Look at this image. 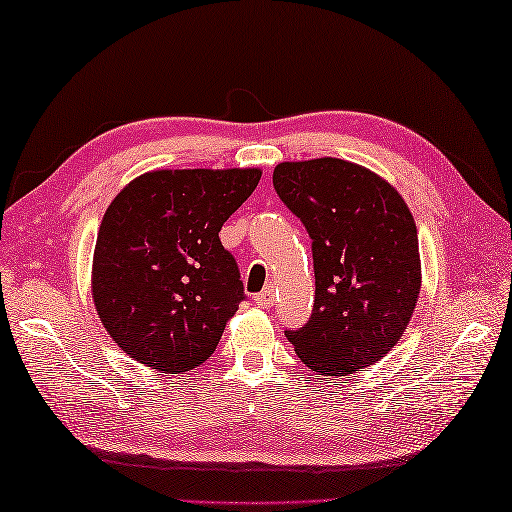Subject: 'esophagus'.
I'll return each mask as SVG.
<instances>
[{"instance_id": "1", "label": "esophagus", "mask_w": 512, "mask_h": 512, "mask_svg": "<svg viewBox=\"0 0 512 512\" xmlns=\"http://www.w3.org/2000/svg\"><path fill=\"white\" fill-rule=\"evenodd\" d=\"M254 301H256L258 308L270 310L274 306V290H272V285H270V288H265L261 294H256Z\"/></svg>"}]
</instances>
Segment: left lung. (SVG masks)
Masks as SVG:
<instances>
[{"instance_id":"obj_1","label":"left lung","mask_w":512,"mask_h":512,"mask_svg":"<svg viewBox=\"0 0 512 512\" xmlns=\"http://www.w3.org/2000/svg\"><path fill=\"white\" fill-rule=\"evenodd\" d=\"M274 188L312 238L315 306L285 335L321 378L351 375L400 342L420 294L414 215L387 179L351 161H283Z\"/></svg>"}]
</instances>
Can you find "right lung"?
<instances>
[{"instance_id": "right-lung-1", "label": "right lung", "mask_w": 512, "mask_h": 512, "mask_svg": "<svg viewBox=\"0 0 512 512\" xmlns=\"http://www.w3.org/2000/svg\"><path fill=\"white\" fill-rule=\"evenodd\" d=\"M261 168L152 170L123 188L98 229L92 297L125 355L161 373L209 360L245 299L220 242Z\"/></svg>"}]
</instances>
